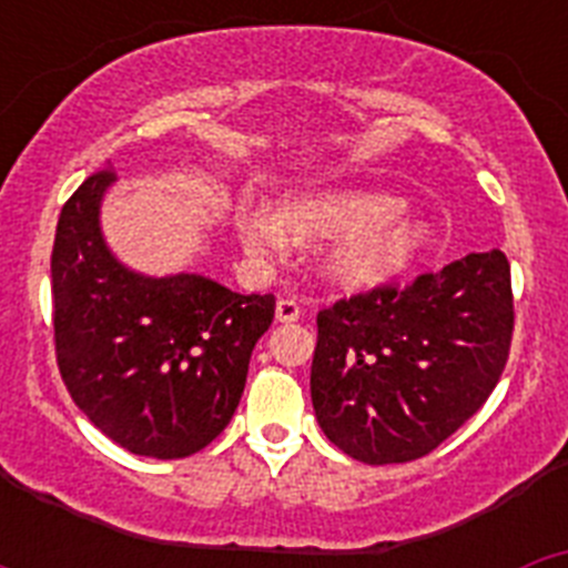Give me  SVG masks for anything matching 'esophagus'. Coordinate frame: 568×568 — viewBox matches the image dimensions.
<instances>
[{
    "instance_id": "34e87169",
    "label": "esophagus",
    "mask_w": 568,
    "mask_h": 568,
    "mask_svg": "<svg viewBox=\"0 0 568 568\" xmlns=\"http://www.w3.org/2000/svg\"><path fill=\"white\" fill-rule=\"evenodd\" d=\"M275 318H278L281 324H293V321H298L301 318L298 301H295V298H278V304H275Z\"/></svg>"
}]
</instances>
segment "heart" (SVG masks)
I'll return each mask as SVG.
<instances>
[{"mask_svg":"<svg viewBox=\"0 0 568 568\" xmlns=\"http://www.w3.org/2000/svg\"><path fill=\"white\" fill-rule=\"evenodd\" d=\"M239 239L255 258H284L293 244L335 239L324 270L344 287H373L413 267L429 230L389 193L329 190L290 199L281 213L247 204L235 215Z\"/></svg>","mask_w":568,"mask_h":568,"instance_id":"heart-1","label":"heart"}]
</instances>
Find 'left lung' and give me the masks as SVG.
Instances as JSON below:
<instances>
[{"mask_svg": "<svg viewBox=\"0 0 568 568\" xmlns=\"http://www.w3.org/2000/svg\"><path fill=\"white\" fill-rule=\"evenodd\" d=\"M515 307L500 250L384 284L318 313L310 393L321 429L349 458H424L478 413L509 358Z\"/></svg>", "mask_w": 568, "mask_h": 568, "instance_id": "1", "label": "left lung"}]
</instances>
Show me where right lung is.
I'll use <instances>...</instances> for the list:
<instances>
[{"label": "right lung", "instance_id": "add662e5", "mask_svg": "<svg viewBox=\"0 0 568 568\" xmlns=\"http://www.w3.org/2000/svg\"><path fill=\"white\" fill-rule=\"evenodd\" d=\"M113 179L88 175L59 215L50 255L59 373L90 424L128 453L187 458L233 418L275 298L124 267L99 227Z\"/></svg>", "mask_w": 568, "mask_h": 568}]
</instances>
